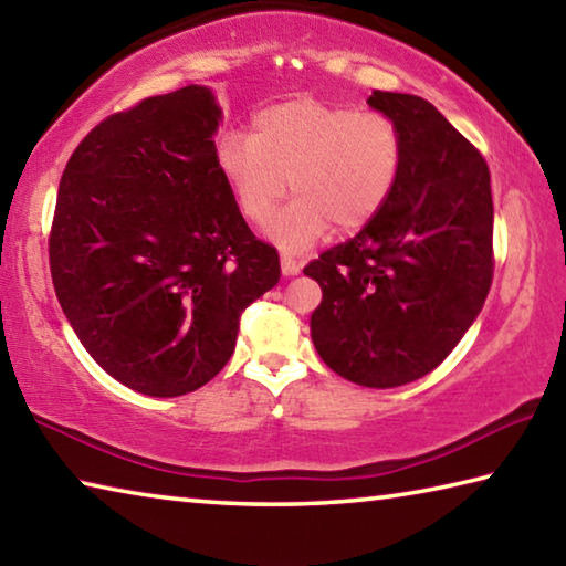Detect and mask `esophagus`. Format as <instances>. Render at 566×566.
Wrapping results in <instances>:
<instances>
[{
	"instance_id": "1",
	"label": "esophagus",
	"mask_w": 566,
	"mask_h": 566,
	"mask_svg": "<svg viewBox=\"0 0 566 566\" xmlns=\"http://www.w3.org/2000/svg\"><path fill=\"white\" fill-rule=\"evenodd\" d=\"M281 271L283 275H298L301 273V263L295 261V258L291 253H281Z\"/></svg>"
}]
</instances>
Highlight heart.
<instances>
[{"mask_svg": "<svg viewBox=\"0 0 566 566\" xmlns=\"http://www.w3.org/2000/svg\"><path fill=\"white\" fill-rule=\"evenodd\" d=\"M402 166L398 124L380 112L293 98L258 112L251 134L218 144V171L248 223L261 226L289 193L298 196L268 228L283 245H308L328 226L353 233L388 203Z\"/></svg>", "mask_w": 566, "mask_h": 566, "instance_id": "obj_1", "label": "heart"}]
</instances>
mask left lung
<instances>
[{
    "instance_id": "left-lung-1",
    "label": "left lung",
    "mask_w": 566,
    "mask_h": 566,
    "mask_svg": "<svg viewBox=\"0 0 566 566\" xmlns=\"http://www.w3.org/2000/svg\"><path fill=\"white\" fill-rule=\"evenodd\" d=\"M402 136L388 203L363 231L303 268L323 301L315 350L340 378L398 388L454 350L488 298L494 271L492 188L482 154L430 102L373 92Z\"/></svg>"
}]
</instances>
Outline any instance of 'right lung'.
Here are the masks:
<instances>
[{"label":"right lung","mask_w":566,"mask_h":566,"mask_svg":"<svg viewBox=\"0 0 566 566\" xmlns=\"http://www.w3.org/2000/svg\"><path fill=\"white\" fill-rule=\"evenodd\" d=\"M206 86L94 126L59 181L49 265L86 353L126 388L176 398L231 360L241 313L281 277L218 171Z\"/></svg>","instance_id":"add662e5"}]
</instances>
